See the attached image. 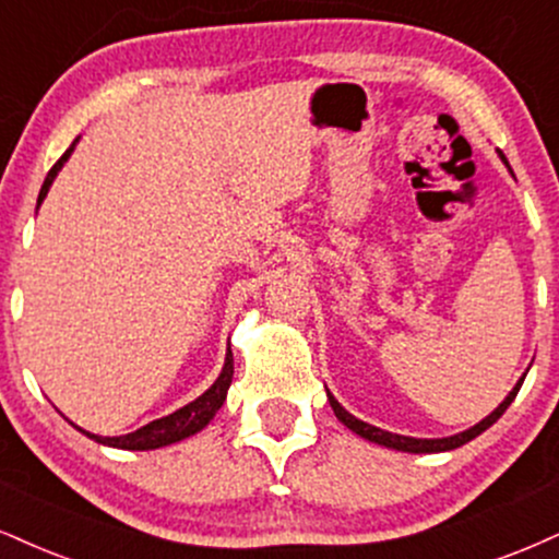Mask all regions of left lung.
I'll return each instance as SVG.
<instances>
[{
  "label": "left lung",
  "instance_id": "8db88e82",
  "mask_svg": "<svg viewBox=\"0 0 559 559\" xmlns=\"http://www.w3.org/2000/svg\"><path fill=\"white\" fill-rule=\"evenodd\" d=\"M500 158L506 160V156H502V153H500ZM506 166L510 169L508 160H506ZM510 174H513V171H510ZM523 378H526V374H523ZM523 378L515 382V388L510 390L508 399L502 401L500 406H497L495 412L487 416V419H481L479 425H474L472 429H466V432L450 435V437H437V440H421V437H406V435L385 432V429L367 425V421L356 419L354 414H348L346 408L341 406V403L335 401L331 393H328V401H331L333 412H335V416H338L341 425H346L348 429H352V432H356L359 437H365V440H369V442H378V445H385V448H393V450H403V453H445V450H455V448L466 445V442H472L474 437H479V435L484 432V429L492 427L495 421L500 419L502 414H506V408L510 406V403H513V399L518 395V390H521V385H523Z\"/></svg>",
  "mask_w": 559,
  "mask_h": 559
}]
</instances>
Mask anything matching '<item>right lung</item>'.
<instances>
[{
  "label": "right lung",
  "mask_w": 559,
  "mask_h": 559,
  "mask_svg": "<svg viewBox=\"0 0 559 559\" xmlns=\"http://www.w3.org/2000/svg\"><path fill=\"white\" fill-rule=\"evenodd\" d=\"M75 145H78V140L70 147H67L64 156L51 166L49 174H46L41 192H38V205L44 203V198H46V192H49L51 181L57 179L59 169H62V166L67 164V158L72 156ZM231 378H234V354H231V346H228L224 369H221L218 380H215L213 385L207 388L203 395H200V399H194L192 403H187V406L177 408V412L169 414V416H164V419H156V421H151V425L134 429V432H130V435H119V437H98V435L85 432V429H80V427L78 429L83 435L91 437V440H96V442H100V445H109V448L156 450V448L171 445V442L185 440V437H192L194 432H200V429L207 427V421L213 419L215 412H218V408L224 406L228 385H231Z\"/></svg>",
  "instance_id": "1"
}]
</instances>
